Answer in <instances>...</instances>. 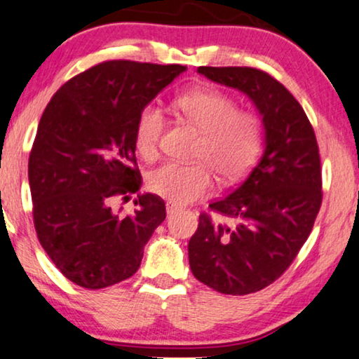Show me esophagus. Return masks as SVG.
Instances as JSON below:
<instances>
[{
  "mask_svg": "<svg viewBox=\"0 0 359 359\" xmlns=\"http://www.w3.org/2000/svg\"><path fill=\"white\" fill-rule=\"evenodd\" d=\"M180 208L176 204H173V203H166V212L168 214H173V212H176V210H178Z\"/></svg>",
  "mask_w": 359,
  "mask_h": 359,
  "instance_id": "esophagus-1",
  "label": "esophagus"
}]
</instances>
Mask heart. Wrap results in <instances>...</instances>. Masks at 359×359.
Instances as JSON below:
<instances>
[{"mask_svg": "<svg viewBox=\"0 0 359 359\" xmlns=\"http://www.w3.org/2000/svg\"><path fill=\"white\" fill-rule=\"evenodd\" d=\"M175 109L201 132L194 156L199 163H165L151 171L147 188L176 205L194 203L212 189L209 166L222 181H235L253 165L263 139L255 112L238 111L232 97L217 90H194L176 97ZM165 114L158 106L142 107L135 119L134 144L147 161L158 156Z\"/></svg>", "mask_w": 359, "mask_h": 359, "instance_id": "b5f03b06", "label": "heart"}]
</instances>
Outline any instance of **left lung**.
I'll use <instances>...</instances> for the list:
<instances>
[{"mask_svg":"<svg viewBox=\"0 0 359 359\" xmlns=\"http://www.w3.org/2000/svg\"><path fill=\"white\" fill-rule=\"evenodd\" d=\"M198 73L247 95L262 116V158L237 188L209 204L188 245L194 278L245 296L276 281L297 257L322 204L316 134L302 106L278 80L250 67H199Z\"/></svg>","mask_w":359,"mask_h":359,"instance_id":"obj_1","label":"left lung"}]
</instances>
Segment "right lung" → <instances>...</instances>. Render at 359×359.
<instances>
[{
    "instance_id": "right-lung-1",
    "label": "right lung",
    "mask_w": 359,
    "mask_h": 359,
    "mask_svg": "<svg viewBox=\"0 0 359 359\" xmlns=\"http://www.w3.org/2000/svg\"><path fill=\"white\" fill-rule=\"evenodd\" d=\"M183 65L111 60L68 80L48 102L29 156L34 225L48 258L72 283L102 289L130 278L166 217L158 196L134 214L112 209L142 186L134 127L142 107Z\"/></svg>"
}]
</instances>
